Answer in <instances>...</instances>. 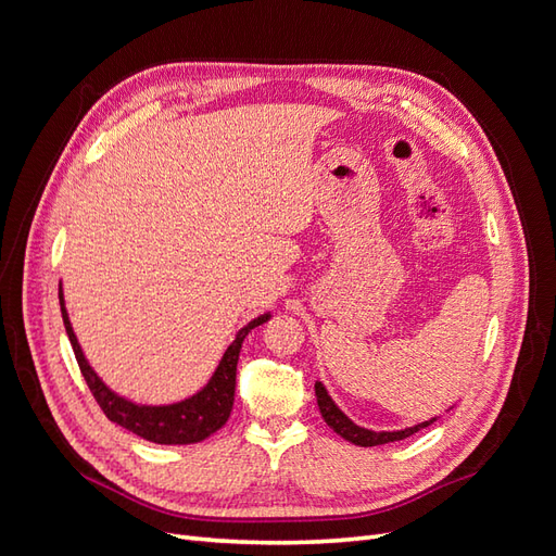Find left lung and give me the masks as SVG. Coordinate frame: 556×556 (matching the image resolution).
Listing matches in <instances>:
<instances>
[{"mask_svg": "<svg viewBox=\"0 0 556 556\" xmlns=\"http://www.w3.org/2000/svg\"><path fill=\"white\" fill-rule=\"evenodd\" d=\"M315 396H317V406H319V413H323L325 422L341 435V439L355 443L359 447H374V445H384V443H394V441H403L408 439V435H413L415 431L429 427L431 422H435V417L429 419V422H422V425H415V427H408V429H401V431H371V429H364V427H357L352 419L336 406V403L331 401V396L327 394L325 384L323 382H315Z\"/></svg>", "mask_w": 556, "mask_h": 556, "instance_id": "1", "label": "left lung"}]
</instances>
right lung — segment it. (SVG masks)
<instances>
[{"mask_svg": "<svg viewBox=\"0 0 556 556\" xmlns=\"http://www.w3.org/2000/svg\"><path fill=\"white\" fill-rule=\"evenodd\" d=\"M60 308H62L66 336H70L76 362L80 366V374L86 378L94 401L99 403V408L104 410V415L111 419V422L125 427L127 431L141 435V439L150 443H160V445L199 443L208 439L211 433H215L227 422L233 406V390H237V364H239V352H241L243 339L250 329L264 325L266 319L271 317V313H264L252 319V323H248L243 329H239L237 339H233V343L225 350L220 364H217L215 374L211 376L204 390H199L194 396L185 401L169 403V406H139V403H134L125 396H117L102 382V378L92 371V366L88 364L86 355H83L76 333L72 329L70 313L64 308L62 285H60Z\"/></svg>", "mask_w": 556, "mask_h": 556, "instance_id": "obj_1", "label": "right lung"}]
</instances>
